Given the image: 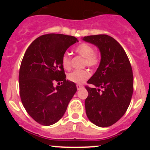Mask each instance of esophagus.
Here are the masks:
<instances>
[{
	"instance_id": "obj_1",
	"label": "esophagus",
	"mask_w": 150,
	"mask_h": 150,
	"mask_svg": "<svg viewBox=\"0 0 150 150\" xmlns=\"http://www.w3.org/2000/svg\"><path fill=\"white\" fill-rule=\"evenodd\" d=\"M76 88H77L78 90H80L82 89V88H84V86H83V85H77V86H76Z\"/></svg>"
}]
</instances>
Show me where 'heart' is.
<instances>
[{
  "label": "heart",
  "mask_w": 150,
  "mask_h": 150,
  "mask_svg": "<svg viewBox=\"0 0 150 150\" xmlns=\"http://www.w3.org/2000/svg\"><path fill=\"white\" fill-rule=\"evenodd\" d=\"M75 52L85 58L84 65L95 67L100 62L99 55L94 52L92 46L87 43H82L76 46ZM62 64L64 69H69L71 67V56L69 54H64L62 59ZM90 73L87 70H76L68 74V79L75 83L81 84L88 79Z\"/></svg>",
  "instance_id": "b5f03b06"
}]
</instances>
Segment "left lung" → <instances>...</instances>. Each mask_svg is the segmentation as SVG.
I'll list each match as a JSON object with an SVG mask.
<instances>
[{
  "mask_svg": "<svg viewBox=\"0 0 150 150\" xmlns=\"http://www.w3.org/2000/svg\"><path fill=\"white\" fill-rule=\"evenodd\" d=\"M82 39L97 46L101 56L96 72L87 82L94 88L86 87L87 117L97 126H110L122 117L132 100V66L121 45L110 36L98 34Z\"/></svg>",
  "mask_w": 150,
  "mask_h": 150,
  "instance_id": "1",
  "label": "left lung"
}]
</instances>
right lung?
<instances>
[{
    "mask_svg": "<svg viewBox=\"0 0 150 150\" xmlns=\"http://www.w3.org/2000/svg\"><path fill=\"white\" fill-rule=\"evenodd\" d=\"M76 42L73 36L45 34L34 40L24 55L18 76L21 100L39 124L48 126L60 120L76 93V84L66 80L62 59ZM55 81L62 85L55 87Z\"/></svg>",
    "mask_w": 150,
    "mask_h": 150,
    "instance_id": "right-lung-1",
    "label": "right lung"
}]
</instances>
